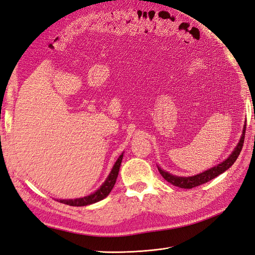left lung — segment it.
<instances>
[{"instance_id": "obj_1", "label": "left lung", "mask_w": 255, "mask_h": 255, "mask_svg": "<svg viewBox=\"0 0 255 255\" xmlns=\"http://www.w3.org/2000/svg\"><path fill=\"white\" fill-rule=\"evenodd\" d=\"M247 123V122H246ZM246 123L244 125L243 128V134L239 138V141L236 144L235 149L232 151V153L230 154V155L222 161V163L216 165L210 169H207V170L201 172V173H198L196 175H191V176H179V175H173L171 173H169L168 171H165L161 169L160 167L157 166L158 168V171L161 174V176L164 177V179L171 183L174 186H177L180 188H194L199 186V185H202L208 181H211L213 179H215L216 176H218L219 174L223 173L226 170H228L229 168H231L235 160L237 159L239 153L242 151L243 148V144H244V139H245V133H246Z\"/></svg>"}]
</instances>
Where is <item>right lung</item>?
Instances as JSON below:
<instances>
[{"label":"right lung","instance_id":"obj_1","mask_svg":"<svg viewBox=\"0 0 255 255\" xmlns=\"http://www.w3.org/2000/svg\"><path fill=\"white\" fill-rule=\"evenodd\" d=\"M122 158H123V153H121V155L118 157V159L116 160V163L114 164L112 170L109 174V176L106 177V180L104 183L100 186L95 192L86 196V197H82V198H76V199H58L57 201L64 204H68L70 206H86L94 204L96 202L101 201V200L105 199L107 196L110 195V192L112 191L114 185L116 183V180H117V176L119 173V169L122 163Z\"/></svg>","mask_w":255,"mask_h":255}]
</instances>
